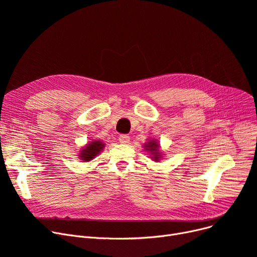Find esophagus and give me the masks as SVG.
<instances>
[{"mask_svg": "<svg viewBox=\"0 0 257 257\" xmlns=\"http://www.w3.org/2000/svg\"><path fill=\"white\" fill-rule=\"evenodd\" d=\"M119 143L122 145H126L130 143V136L127 135H120L119 136Z\"/></svg>", "mask_w": 257, "mask_h": 257, "instance_id": "34e87169", "label": "esophagus"}]
</instances>
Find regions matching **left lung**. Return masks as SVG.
Instances as JSON below:
<instances>
[{"label": "left lung", "instance_id": "left-lung-1", "mask_svg": "<svg viewBox=\"0 0 257 257\" xmlns=\"http://www.w3.org/2000/svg\"><path fill=\"white\" fill-rule=\"evenodd\" d=\"M144 146L146 151L150 154V158H151L153 162H159L163 158L164 153L162 152L161 146H159L157 139H149Z\"/></svg>", "mask_w": 257, "mask_h": 257}]
</instances>
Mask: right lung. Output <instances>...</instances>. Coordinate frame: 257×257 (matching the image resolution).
Returning <instances> with one entry per match:
<instances>
[{
  "instance_id": "1",
  "label": "right lung",
  "mask_w": 257,
  "mask_h": 257,
  "mask_svg": "<svg viewBox=\"0 0 257 257\" xmlns=\"http://www.w3.org/2000/svg\"><path fill=\"white\" fill-rule=\"evenodd\" d=\"M105 148V144L101 140H91L86 144L81 150H79L78 158L84 163H88L98 156Z\"/></svg>"
}]
</instances>
